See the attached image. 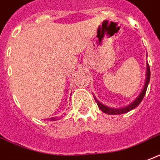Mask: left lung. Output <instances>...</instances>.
Masks as SVG:
<instances>
[{
  "mask_svg": "<svg viewBox=\"0 0 160 160\" xmlns=\"http://www.w3.org/2000/svg\"><path fill=\"white\" fill-rule=\"evenodd\" d=\"M149 80H150V69L148 66V64L147 63V67H146V77H145V82L142 87V91L139 93V95L134 99V101L130 103L129 105L126 106V107H121V108H115V107H107L106 105L102 104V102H100L98 100L96 99V96H94V99L96 101V102L98 105V107L102 110V112L105 113H107L108 115H120V114H123V113H127L132 111V110L135 109L138 105L141 103L142 100L143 99V97L145 96L147 88H148V83H149Z\"/></svg>",
  "mask_w": 160,
  "mask_h": 160,
  "instance_id": "obj_1",
  "label": "left lung"
}]
</instances>
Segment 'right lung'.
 Wrapping results in <instances>:
<instances>
[{"label":"right lung","mask_w":160,"mask_h":160,"mask_svg":"<svg viewBox=\"0 0 160 160\" xmlns=\"http://www.w3.org/2000/svg\"><path fill=\"white\" fill-rule=\"evenodd\" d=\"M58 120V118H50V121H56Z\"/></svg>","instance_id":"right-lung-1"}]
</instances>
